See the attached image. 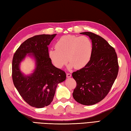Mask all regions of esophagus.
<instances>
[{
	"mask_svg": "<svg viewBox=\"0 0 131 131\" xmlns=\"http://www.w3.org/2000/svg\"><path fill=\"white\" fill-rule=\"evenodd\" d=\"M71 76H72V74L71 73H67V78H70Z\"/></svg>",
	"mask_w": 131,
	"mask_h": 131,
	"instance_id": "34e87169",
	"label": "esophagus"
}]
</instances>
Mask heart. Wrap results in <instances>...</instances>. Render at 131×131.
<instances>
[{"label":"heart","instance_id":"obj_1","mask_svg":"<svg viewBox=\"0 0 131 131\" xmlns=\"http://www.w3.org/2000/svg\"><path fill=\"white\" fill-rule=\"evenodd\" d=\"M55 47L50 49L48 55L52 64L58 68H63L68 60L69 69H81L92 57V42L85 36H64L58 40Z\"/></svg>","mask_w":131,"mask_h":131}]
</instances>
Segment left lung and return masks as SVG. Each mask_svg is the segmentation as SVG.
I'll return each instance as SVG.
<instances>
[{"label":"left lung","mask_w":131,"mask_h":131,"mask_svg":"<svg viewBox=\"0 0 131 131\" xmlns=\"http://www.w3.org/2000/svg\"><path fill=\"white\" fill-rule=\"evenodd\" d=\"M80 34L91 39L93 51L88 64L72 73L77 83L73 97L82 105H93L102 101L113 86L118 73V58L102 37L89 31Z\"/></svg>","instance_id":"1"}]
</instances>
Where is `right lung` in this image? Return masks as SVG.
I'll return each instance as SVG.
<instances>
[{
	"label": "right lung",
	"mask_w": 131,
	"mask_h": 131,
	"mask_svg": "<svg viewBox=\"0 0 131 131\" xmlns=\"http://www.w3.org/2000/svg\"><path fill=\"white\" fill-rule=\"evenodd\" d=\"M56 36L41 34L26 39L13 55V84L24 100L36 108L49 105L58 84L66 79V73L53 66L48 55V46ZM26 57L32 58L35 64V68L29 75L20 69L21 62Z\"/></svg>",
	"instance_id": "add662e5"
}]
</instances>
